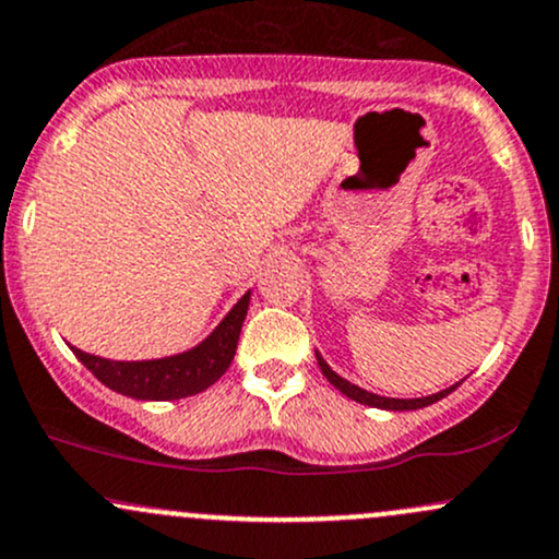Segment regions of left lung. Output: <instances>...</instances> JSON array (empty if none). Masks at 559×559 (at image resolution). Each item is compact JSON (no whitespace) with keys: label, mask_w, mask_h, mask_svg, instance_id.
Instances as JSON below:
<instances>
[{"label":"left lung","mask_w":559,"mask_h":559,"mask_svg":"<svg viewBox=\"0 0 559 559\" xmlns=\"http://www.w3.org/2000/svg\"><path fill=\"white\" fill-rule=\"evenodd\" d=\"M318 355V364H320V371L325 373V379L328 382L333 384V388L336 390H342L344 395H347V399H353V401H358V404H366V406H377V408H390V412H408V408H423V406H430V404H436V401H441V399H447V395L452 393L454 388H457V384H452V388H447V390H441V393H433V395H425V399H384V395H373V393H368V390H364V388H358V384H353V382H347V379L344 377H338L336 371H333L331 366L325 364V360H322V355L320 353H314Z\"/></svg>","instance_id":"8db88e82"}]
</instances>
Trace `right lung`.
<instances>
[{"instance_id":"right-lung-1","label":"right lung","mask_w":559,"mask_h":559,"mask_svg":"<svg viewBox=\"0 0 559 559\" xmlns=\"http://www.w3.org/2000/svg\"><path fill=\"white\" fill-rule=\"evenodd\" d=\"M250 307V290L234 304L231 312L201 344L180 355L158 360H107L72 347L80 360L102 384L136 401H177L201 393L215 384L237 355L241 322Z\"/></svg>"}]
</instances>
